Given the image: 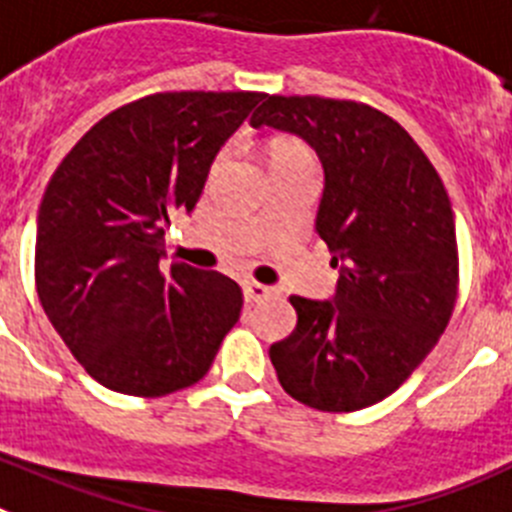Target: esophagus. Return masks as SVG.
Listing matches in <instances>:
<instances>
[{"label":"esophagus","mask_w":512,"mask_h":512,"mask_svg":"<svg viewBox=\"0 0 512 512\" xmlns=\"http://www.w3.org/2000/svg\"><path fill=\"white\" fill-rule=\"evenodd\" d=\"M270 296H273V288H267V285H262V283H245L247 301L257 303V301H262V298H270Z\"/></svg>","instance_id":"1"}]
</instances>
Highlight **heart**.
Listing matches in <instances>:
<instances>
[{
  "mask_svg": "<svg viewBox=\"0 0 512 512\" xmlns=\"http://www.w3.org/2000/svg\"><path fill=\"white\" fill-rule=\"evenodd\" d=\"M267 158H270V165L283 163V160H296V158H311L308 147L303 142L293 140V137H278V140L270 142L267 147Z\"/></svg>",
  "mask_w": 512,
  "mask_h": 512,
  "instance_id": "heart-1",
  "label": "heart"
}]
</instances>
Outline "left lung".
<instances>
[{
  "instance_id": "8db88e82",
  "label": "left lung",
  "mask_w": 512,
  "mask_h": 512,
  "mask_svg": "<svg viewBox=\"0 0 512 512\" xmlns=\"http://www.w3.org/2000/svg\"><path fill=\"white\" fill-rule=\"evenodd\" d=\"M250 124L296 132L319 153L316 232L339 267L334 301L290 296L298 324L270 347L280 385L316 411L380 403L436 347L457 303L444 183L416 140L362 101L267 94Z\"/></svg>"
}]
</instances>
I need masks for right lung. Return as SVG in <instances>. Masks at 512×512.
<instances>
[{"label":"right lung","mask_w":512,"mask_h":512,"mask_svg":"<svg viewBox=\"0 0 512 512\" xmlns=\"http://www.w3.org/2000/svg\"><path fill=\"white\" fill-rule=\"evenodd\" d=\"M260 91H160L114 109L45 188L35 288L78 365L104 388L160 398L209 372L242 288L216 270L165 267V224L193 211L214 155Z\"/></svg>","instance_id":"obj_1"}]
</instances>
